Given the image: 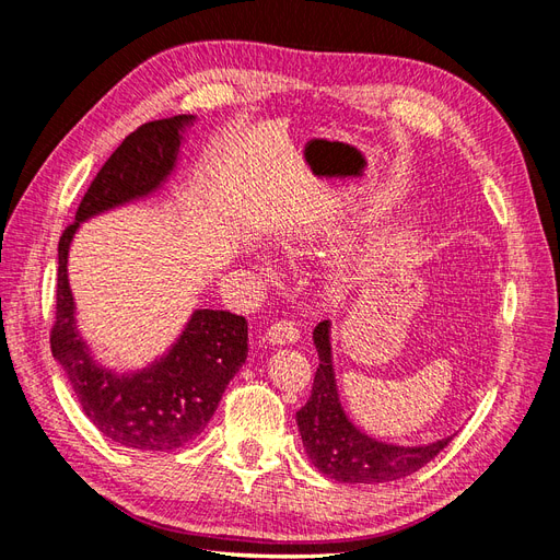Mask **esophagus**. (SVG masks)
<instances>
[{
  "mask_svg": "<svg viewBox=\"0 0 560 560\" xmlns=\"http://www.w3.org/2000/svg\"><path fill=\"white\" fill-rule=\"evenodd\" d=\"M299 338H301V329L296 327V322H292V319H280L266 331V341L273 343V346L296 343Z\"/></svg>",
  "mask_w": 560,
  "mask_h": 560,
  "instance_id": "esophagus-1",
  "label": "esophagus"
}]
</instances>
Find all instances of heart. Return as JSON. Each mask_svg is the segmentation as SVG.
I'll return each mask as SVG.
<instances>
[{
    "label": "heart",
    "mask_w": 560,
    "mask_h": 560,
    "mask_svg": "<svg viewBox=\"0 0 560 560\" xmlns=\"http://www.w3.org/2000/svg\"><path fill=\"white\" fill-rule=\"evenodd\" d=\"M292 254H296V249H292Z\"/></svg>",
    "instance_id": "b5f03b06"
}]
</instances>
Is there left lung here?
<instances>
[{
  "label": "left lung",
  "mask_w": 560,
  "mask_h": 560,
  "mask_svg": "<svg viewBox=\"0 0 560 560\" xmlns=\"http://www.w3.org/2000/svg\"><path fill=\"white\" fill-rule=\"evenodd\" d=\"M319 366L306 406L296 411V425L313 465L341 483H385L418 471L444 451L453 436L430 446H395L366 436L352 425L338 401L331 366L329 322H319L313 331Z\"/></svg>",
  "instance_id": "8db88e82"
}]
</instances>
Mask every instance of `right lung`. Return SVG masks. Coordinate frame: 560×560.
<instances>
[{"instance_id":"obj_1","label":"right lung","mask_w":560,"mask_h":560,"mask_svg":"<svg viewBox=\"0 0 560 560\" xmlns=\"http://www.w3.org/2000/svg\"><path fill=\"white\" fill-rule=\"evenodd\" d=\"M189 124L194 116L182 114L130 132L100 167L77 210V222L65 229L58 243L50 352L93 425L112 442L138 451H175L206 430L226 385L245 364L247 319L229 311H196L161 360L132 374H116L93 360L77 331L67 254L79 224L89 217L159 189L173 173L182 128Z\"/></svg>"}]
</instances>
